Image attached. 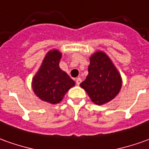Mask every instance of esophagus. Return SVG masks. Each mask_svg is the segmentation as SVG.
Listing matches in <instances>:
<instances>
[{"instance_id":"34e87169","label":"esophagus","mask_w":149,"mask_h":149,"mask_svg":"<svg viewBox=\"0 0 149 149\" xmlns=\"http://www.w3.org/2000/svg\"><path fill=\"white\" fill-rule=\"evenodd\" d=\"M81 79L80 77H77V79H76V84L77 85H79L80 84H81Z\"/></svg>"}]
</instances>
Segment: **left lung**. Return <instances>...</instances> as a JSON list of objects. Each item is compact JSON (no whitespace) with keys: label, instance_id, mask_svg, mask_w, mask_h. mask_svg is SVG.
<instances>
[{"label":"left lung","instance_id":"1","mask_svg":"<svg viewBox=\"0 0 149 149\" xmlns=\"http://www.w3.org/2000/svg\"><path fill=\"white\" fill-rule=\"evenodd\" d=\"M89 74L81 87L97 105H104L117 96L122 87L121 75L111 58L102 51L89 57Z\"/></svg>","mask_w":149,"mask_h":149}]
</instances>
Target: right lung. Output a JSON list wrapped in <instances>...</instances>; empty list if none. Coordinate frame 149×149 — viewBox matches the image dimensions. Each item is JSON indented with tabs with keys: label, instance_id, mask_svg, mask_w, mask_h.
Wrapping results in <instances>:
<instances>
[{
	"label": "right lung",
	"instance_id": "right-lung-1",
	"mask_svg": "<svg viewBox=\"0 0 149 149\" xmlns=\"http://www.w3.org/2000/svg\"><path fill=\"white\" fill-rule=\"evenodd\" d=\"M62 53L52 49L46 54L42 64L32 79V89L42 101L59 103L75 85L74 81L59 66Z\"/></svg>",
	"mask_w": 149,
	"mask_h": 149
}]
</instances>
